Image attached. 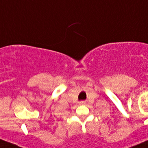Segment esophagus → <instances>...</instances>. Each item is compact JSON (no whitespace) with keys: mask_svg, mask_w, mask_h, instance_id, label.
I'll use <instances>...</instances> for the list:
<instances>
[{"mask_svg":"<svg viewBox=\"0 0 148 148\" xmlns=\"http://www.w3.org/2000/svg\"><path fill=\"white\" fill-rule=\"evenodd\" d=\"M86 104V102L85 101H80L79 102V105H85Z\"/></svg>","mask_w":148,"mask_h":148,"instance_id":"1","label":"esophagus"}]
</instances>
